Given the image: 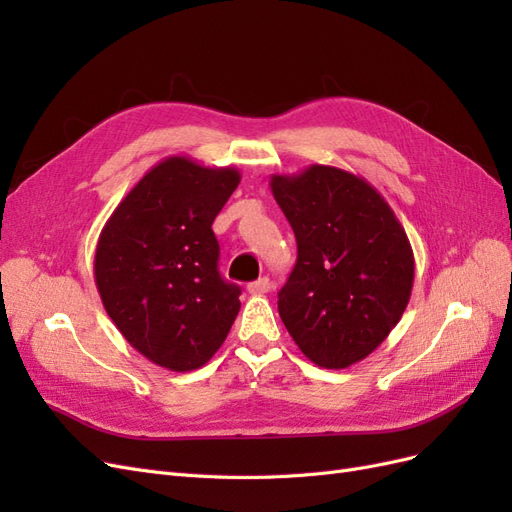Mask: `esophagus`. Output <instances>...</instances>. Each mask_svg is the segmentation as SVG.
Masks as SVG:
<instances>
[{
    "mask_svg": "<svg viewBox=\"0 0 512 512\" xmlns=\"http://www.w3.org/2000/svg\"><path fill=\"white\" fill-rule=\"evenodd\" d=\"M271 290V280L269 277H260V280L247 284V292L250 294H265Z\"/></svg>",
    "mask_w": 512,
    "mask_h": 512,
    "instance_id": "esophagus-1",
    "label": "esophagus"
}]
</instances>
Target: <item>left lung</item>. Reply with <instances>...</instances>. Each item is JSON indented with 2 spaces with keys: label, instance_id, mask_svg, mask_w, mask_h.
I'll return each mask as SVG.
<instances>
[{
  "label": "left lung",
  "instance_id": "1",
  "mask_svg": "<svg viewBox=\"0 0 512 512\" xmlns=\"http://www.w3.org/2000/svg\"><path fill=\"white\" fill-rule=\"evenodd\" d=\"M297 237V265L277 309L309 361L346 369L374 352L404 316L414 254L404 226L363 177L312 164L271 175Z\"/></svg>",
  "mask_w": 512,
  "mask_h": 512
}]
</instances>
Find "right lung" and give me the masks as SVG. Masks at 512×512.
<instances>
[{
	"label": "right lung",
	"instance_id": "1",
	"mask_svg": "<svg viewBox=\"0 0 512 512\" xmlns=\"http://www.w3.org/2000/svg\"><path fill=\"white\" fill-rule=\"evenodd\" d=\"M239 181L235 166L164 158L100 232L94 275L106 314L136 352L164 369L203 367L239 314L241 288L222 280L211 230Z\"/></svg>",
	"mask_w": 512,
	"mask_h": 512
}]
</instances>
